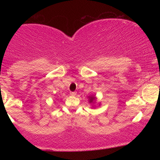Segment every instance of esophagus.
I'll return each instance as SVG.
<instances>
[{
  "label": "esophagus",
  "mask_w": 160,
  "mask_h": 160,
  "mask_svg": "<svg viewBox=\"0 0 160 160\" xmlns=\"http://www.w3.org/2000/svg\"><path fill=\"white\" fill-rule=\"evenodd\" d=\"M70 95H73V96H75V95H77V92H70Z\"/></svg>",
  "instance_id": "obj_1"
}]
</instances>
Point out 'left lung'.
Listing matches in <instances>:
<instances>
[{"instance_id": "obj_1", "label": "left lung", "mask_w": 160, "mask_h": 160, "mask_svg": "<svg viewBox=\"0 0 160 160\" xmlns=\"http://www.w3.org/2000/svg\"><path fill=\"white\" fill-rule=\"evenodd\" d=\"M95 98L94 96H90V97H89V102H92L93 101L95 100Z\"/></svg>"}]
</instances>
